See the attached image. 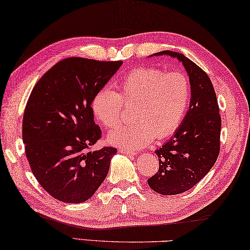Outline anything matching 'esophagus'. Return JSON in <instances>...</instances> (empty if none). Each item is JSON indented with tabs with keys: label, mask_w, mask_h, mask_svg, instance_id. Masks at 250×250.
<instances>
[{
	"label": "esophagus",
	"mask_w": 250,
	"mask_h": 250,
	"mask_svg": "<svg viewBox=\"0 0 250 250\" xmlns=\"http://www.w3.org/2000/svg\"><path fill=\"white\" fill-rule=\"evenodd\" d=\"M119 152H120V153H124V154H125V155H128V156H130V157H132V156L135 155V152L128 151V149H124V148H120Z\"/></svg>",
	"instance_id": "34e87169"
}]
</instances>
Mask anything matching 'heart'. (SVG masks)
Here are the masks:
<instances>
[{
	"label": "heart",
	"mask_w": 250,
	"mask_h": 250,
	"mask_svg": "<svg viewBox=\"0 0 250 250\" xmlns=\"http://www.w3.org/2000/svg\"><path fill=\"white\" fill-rule=\"evenodd\" d=\"M119 94L102 87L92 101L94 116L108 129L120 124L124 104L133 106V124L108 134L115 146L137 151L147 146L154 138L164 139L178 129L190 103V83L178 72L165 73L155 67L131 70L118 84Z\"/></svg>",
	"instance_id": "b5f03b06"
}]
</instances>
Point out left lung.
Returning a JSON list of instances; mask_svg holds the SVG:
<instances>
[{"label": "left lung", "mask_w": 250, "mask_h": 250, "mask_svg": "<svg viewBox=\"0 0 250 250\" xmlns=\"http://www.w3.org/2000/svg\"><path fill=\"white\" fill-rule=\"evenodd\" d=\"M183 63L191 87L189 110L172 138L156 149L158 171L147 184L154 191L174 196L188 191L206 176L220 153L221 116L212 82L201 67L184 54L161 51Z\"/></svg>", "instance_id": "left-lung-1"}]
</instances>
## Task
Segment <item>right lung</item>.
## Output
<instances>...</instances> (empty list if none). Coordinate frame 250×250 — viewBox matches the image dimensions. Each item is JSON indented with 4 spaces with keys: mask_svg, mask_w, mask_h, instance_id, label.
Masks as SVG:
<instances>
[{
    "mask_svg": "<svg viewBox=\"0 0 250 250\" xmlns=\"http://www.w3.org/2000/svg\"><path fill=\"white\" fill-rule=\"evenodd\" d=\"M122 63L64 59L30 94L22 118L26 157L40 186L59 201L88 200L106 178L117 149H89L102 137L90 105Z\"/></svg>",
    "mask_w": 250,
    "mask_h": 250,
    "instance_id": "obj_1",
    "label": "right lung"
}]
</instances>
